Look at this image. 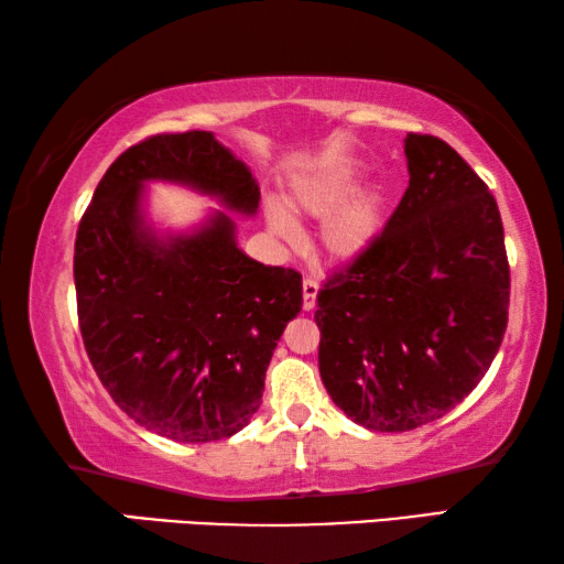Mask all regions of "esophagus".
<instances>
[{
  "label": "esophagus",
  "instance_id": "esophagus-1",
  "mask_svg": "<svg viewBox=\"0 0 564 564\" xmlns=\"http://www.w3.org/2000/svg\"><path fill=\"white\" fill-rule=\"evenodd\" d=\"M316 295H318V281L311 279V275H305L303 279V308L311 311L313 305H316Z\"/></svg>",
  "mask_w": 564,
  "mask_h": 564
}]
</instances>
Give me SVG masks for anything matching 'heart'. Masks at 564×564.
Masks as SVG:
<instances>
[{
    "label": "heart",
    "mask_w": 564,
    "mask_h": 564,
    "mask_svg": "<svg viewBox=\"0 0 564 564\" xmlns=\"http://www.w3.org/2000/svg\"><path fill=\"white\" fill-rule=\"evenodd\" d=\"M360 164L350 159L323 161L293 181L291 208L301 216L330 217L321 228V248L330 261H356L376 243L383 228V198L376 188L352 194L360 184ZM271 231L291 241L295 236L293 218L279 204L265 208Z\"/></svg>",
    "instance_id": "1"
}]
</instances>
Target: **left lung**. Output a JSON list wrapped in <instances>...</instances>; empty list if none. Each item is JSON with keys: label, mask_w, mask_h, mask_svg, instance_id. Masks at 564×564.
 Wrapping results in <instances>:
<instances>
[{"label": "left lung", "mask_w": 564, "mask_h": 564, "mask_svg": "<svg viewBox=\"0 0 564 564\" xmlns=\"http://www.w3.org/2000/svg\"><path fill=\"white\" fill-rule=\"evenodd\" d=\"M408 188L383 234L318 291V368L343 413L405 433L453 410L508 328L510 265L495 196L431 133H408Z\"/></svg>", "instance_id": "1"}]
</instances>
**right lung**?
Returning a JSON list of instances; mask_svg holds the SVG:
<instances>
[{
	"instance_id": "right-lung-1",
	"label": "right lung",
	"mask_w": 564,
	"mask_h": 564,
	"mask_svg": "<svg viewBox=\"0 0 564 564\" xmlns=\"http://www.w3.org/2000/svg\"><path fill=\"white\" fill-rule=\"evenodd\" d=\"M147 181H171L253 216L261 191L212 131L156 133L129 147L94 191L74 243L84 348L123 413L176 443H212L248 425L301 273L236 246L231 216L159 238L141 214Z\"/></svg>"
}]
</instances>
